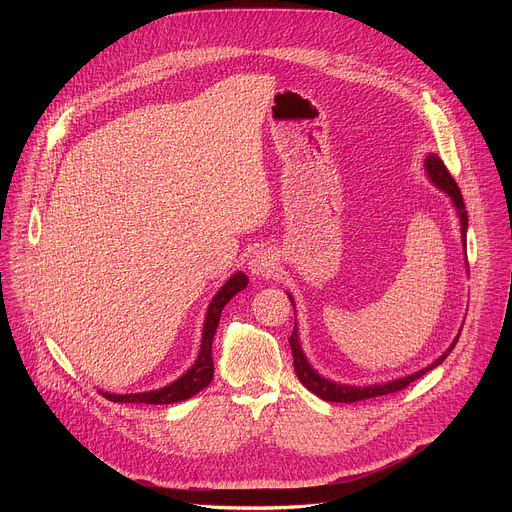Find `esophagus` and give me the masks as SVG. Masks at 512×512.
Here are the masks:
<instances>
[{
	"mask_svg": "<svg viewBox=\"0 0 512 512\" xmlns=\"http://www.w3.org/2000/svg\"><path fill=\"white\" fill-rule=\"evenodd\" d=\"M247 267L257 277L271 275V271H275V257L269 249H255L247 261Z\"/></svg>",
	"mask_w": 512,
	"mask_h": 512,
	"instance_id": "1",
	"label": "esophagus"
}]
</instances>
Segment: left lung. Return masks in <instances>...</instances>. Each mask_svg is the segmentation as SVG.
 I'll list each match as a JSON object with an SVG mask.
<instances>
[{
	"label": "left lung",
	"instance_id": "obj_1",
	"mask_svg": "<svg viewBox=\"0 0 512 512\" xmlns=\"http://www.w3.org/2000/svg\"><path fill=\"white\" fill-rule=\"evenodd\" d=\"M423 168L427 172V178L431 180L433 186L440 188L446 196H450L456 212H458V218H460V235H462V247H464V253H466V233H468V212H466V204H464V198H462V192L456 184V180L452 178V174L448 172V168L444 166L442 158L437 154H427L425 160H423ZM466 271H468V261H466ZM287 298L291 300V306H294V312H296V304H294V298H291L287 294ZM462 332V328H460ZM460 332L458 336L452 340L450 348L440 356L435 358L431 364H427L425 369L421 371H415L411 375H405V377H399V379H393V381H387V383H375V385H364V387H358V385H344V383H336L324 375H320L310 360L306 358L304 350H302V342H300V330H298V322L294 326V332H291L289 336V346H291V354H294V367H296V375L300 379V383L312 391L314 395H318L320 399L324 401H330V403H356V401H364V399H371V397H379V395H389V393H395V391H401L405 389L409 383H413L415 379H419L421 375H425L427 371L440 367V364L446 360V356L454 350L458 338H460Z\"/></svg>",
	"mask_w": 512,
	"mask_h": 512
}]
</instances>
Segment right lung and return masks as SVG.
<instances>
[{
  "label": "right lung",
  "instance_id": "1",
  "mask_svg": "<svg viewBox=\"0 0 512 512\" xmlns=\"http://www.w3.org/2000/svg\"><path fill=\"white\" fill-rule=\"evenodd\" d=\"M249 283V277L243 271L233 273L223 287L216 291L214 298L208 304L206 318H204V328H202V340H200V350L194 360L192 367L178 377L174 383L156 389V391H143V393H125V395H115V393H103L113 403H148V405H168V403H178L186 401L204 387L210 385L212 375H214V362H212V338L218 328V320H221L223 308L239 294L241 289H245Z\"/></svg>",
  "mask_w": 512,
  "mask_h": 512
}]
</instances>
